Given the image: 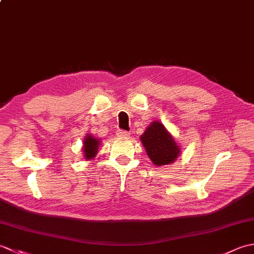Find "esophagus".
Instances as JSON below:
<instances>
[{
	"label": "esophagus",
	"instance_id": "1",
	"mask_svg": "<svg viewBox=\"0 0 254 254\" xmlns=\"http://www.w3.org/2000/svg\"><path fill=\"white\" fill-rule=\"evenodd\" d=\"M117 135H118L119 137L126 138V137H128V136H130V133H128L127 131H124V130H118V132H117Z\"/></svg>",
	"mask_w": 254,
	"mask_h": 254
}]
</instances>
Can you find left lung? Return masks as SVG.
Listing matches in <instances>:
<instances>
[{"instance_id":"1","label":"left lung","mask_w":254,"mask_h":254,"mask_svg":"<svg viewBox=\"0 0 254 254\" xmlns=\"http://www.w3.org/2000/svg\"><path fill=\"white\" fill-rule=\"evenodd\" d=\"M141 139L148 157L156 166L174 163L180 153V148L175 143V139L158 121L150 124Z\"/></svg>"}]
</instances>
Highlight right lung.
Here are the masks:
<instances>
[{
  "instance_id": "right-lung-1",
  "label": "right lung",
  "mask_w": 254,
  "mask_h": 254,
  "mask_svg": "<svg viewBox=\"0 0 254 254\" xmlns=\"http://www.w3.org/2000/svg\"><path fill=\"white\" fill-rule=\"evenodd\" d=\"M98 145H99V139L95 138L94 136L88 135L84 139V156L86 159H91L95 157L97 154V150H98Z\"/></svg>"
}]
</instances>
